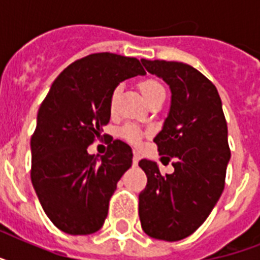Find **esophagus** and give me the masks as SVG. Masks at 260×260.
<instances>
[{"label":"esophagus","mask_w":260,"mask_h":260,"mask_svg":"<svg viewBox=\"0 0 260 260\" xmlns=\"http://www.w3.org/2000/svg\"><path fill=\"white\" fill-rule=\"evenodd\" d=\"M139 160H140V154H139L138 151H134V158H132V162H134L135 166L138 165Z\"/></svg>","instance_id":"34e87169"}]
</instances>
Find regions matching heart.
<instances>
[{
  "instance_id": "obj_1",
  "label": "heart",
  "mask_w": 260,
  "mask_h": 260,
  "mask_svg": "<svg viewBox=\"0 0 260 260\" xmlns=\"http://www.w3.org/2000/svg\"><path fill=\"white\" fill-rule=\"evenodd\" d=\"M139 90L142 91L143 97L146 98L147 101L150 102L155 95H158L159 93H163L165 89L160 83L156 81V79L152 78H144L142 81H139L138 83ZM120 86H116L112 93H110L109 97V109L113 112L114 108H116V104H117V98L120 95ZM120 136L122 139H125L126 142L132 143V144H139L140 140L143 138V131L140 128H138L136 125H132V124H126L120 129Z\"/></svg>"
}]
</instances>
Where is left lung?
Here are the masks:
<instances>
[{"label": "left lung", "mask_w": 260, "mask_h": 260, "mask_svg": "<svg viewBox=\"0 0 260 260\" xmlns=\"http://www.w3.org/2000/svg\"><path fill=\"white\" fill-rule=\"evenodd\" d=\"M146 70L171 89L170 113L154 142L174 173L162 175L156 163L142 159L147 186L139 194L143 231L177 242L202 225L225 186L231 158L221 98L213 83L181 62L142 59ZM163 162V160H162Z\"/></svg>", "instance_id": "obj_1"}]
</instances>
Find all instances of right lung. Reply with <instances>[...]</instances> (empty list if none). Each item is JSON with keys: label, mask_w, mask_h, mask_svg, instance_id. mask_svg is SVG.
Returning <instances> with one entry per match:
<instances>
[{"label": "right lung", "mask_w": 260, "mask_h": 260, "mask_svg": "<svg viewBox=\"0 0 260 260\" xmlns=\"http://www.w3.org/2000/svg\"><path fill=\"white\" fill-rule=\"evenodd\" d=\"M139 74L146 71L136 58L87 55L58 75L39 108L30 179L48 218L66 234L90 235L104 225L110 197L132 165V150L121 140L101 159L87 147L109 122L112 90Z\"/></svg>", "instance_id": "obj_1"}]
</instances>
